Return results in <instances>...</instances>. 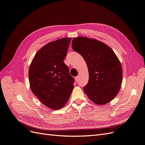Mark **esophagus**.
Segmentation results:
<instances>
[{"mask_svg": "<svg viewBox=\"0 0 145 145\" xmlns=\"http://www.w3.org/2000/svg\"><path fill=\"white\" fill-rule=\"evenodd\" d=\"M75 80L76 82H78V80H79V76H77L75 77Z\"/></svg>", "mask_w": 145, "mask_h": 145, "instance_id": "obj_1", "label": "esophagus"}]
</instances>
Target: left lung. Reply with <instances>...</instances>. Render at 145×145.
Masks as SVG:
<instances>
[{
    "mask_svg": "<svg viewBox=\"0 0 145 145\" xmlns=\"http://www.w3.org/2000/svg\"><path fill=\"white\" fill-rule=\"evenodd\" d=\"M74 51L80 54L87 64L89 80L83 91L92 102L106 104L119 92L123 71L119 60L111 48L96 39L74 38Z\"/></svg>",
    "mask_w": 145,
    "mask_h": 145,
    "instance_id": "8db88e82",
    "label": "left lung"
}]
</instances>
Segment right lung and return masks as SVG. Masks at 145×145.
<instances>
[{
	"label": "right lung",
	"instance_id": "right-lung-1",
	"mask_svg": "<svg viewBox=\"0 0 145 145\" xmlns=\"http://www.w3.org/2000/svg\"><path fill=\"white\" fill-rule=\"evenodd\" d=\"M71 40L62 38L47 43L37 52L29 68L33 93L52 109L63 108L74 88V79L63 62Z\"/></svg>",
	"mask_w": 145,
	"mask_h": 145
}]
</instances>
